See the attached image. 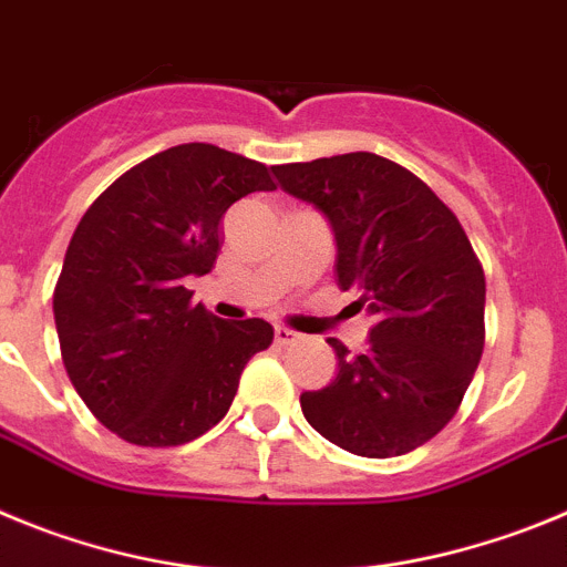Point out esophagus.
<instances>
[{
	"instance_id": "1",
	"label": "esophagus",
	"mask_w": 567,
	"mask_h": 567,
	"mask_svg": "<svg viewBox=\"0 0 567 567\" xmlns=\"http://www.w3.org/2000/svg\"><path fill=\"white\" fill-rule=\"evenodd\" d=\"M274 339H277V344L288 347V344H299V341H302V336L296 333V330H288V328H277V330H274Z\"/></svg>"
}]
</instances>
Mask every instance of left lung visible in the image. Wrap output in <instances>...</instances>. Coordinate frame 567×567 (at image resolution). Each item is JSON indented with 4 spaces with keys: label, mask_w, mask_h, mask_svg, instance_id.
Listing matches in <instances>:
<instances>
[{
    "label": "left lung",
    "mask_w": 567,
    "mask_h": 567,
    "mask_svg": "<svg viewBox=\"0 0 567 567\" xmlns=\"http://www.w3.org/2000/svg\"><path fill=\"white\" fill-rule=\"evenodd\" d=\"M274 175L328 217L336 282L375 319L367 353L328 339L339 372L302 392L305 417L353 455H406L455 417L481 364V259L441 197L386 157L350 152L274 166Z\"/></svg>",
    "instance_id": "8db88e82"
}]
</instances>
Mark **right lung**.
<instances>
[{
  "mask_svg": "<svg viewBox=\"0 0 567 567\" xmlns=\"http://www.w3.org/2000/svg\"><path fill=\"white\" fill-rule=\"evenodd\" d=\"M271 188L251 157L181 144L132 166L86 208L53 313L70 381L106 430L135 446H181L223 421L274 328L192 305L186 279L217 262L228 206Z\"/></svg>",
  "mask_w": 567,
  "mask_h": 567,
  "instance_id": "obj_1",
  "label": "right lung"
}]
</instances>
